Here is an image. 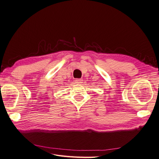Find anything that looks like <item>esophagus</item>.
<instances>
[{
    "instance_id": "esophagus-1",
    "label": "esophagus",
    "mask_w": 159,
    "mask_h": 159,
    "mask_svg": "<svg viewBox=\"0 0 159 159\" xmlns=\"http://www.w3.org/2000/svg\"><path fill=\"white\" fill-rule=\"evenodd\" d=\"M82 81H83V80L81 79H76L75 80V83L78 84H81V83H82Z\"/></svg>"
}]
</instances>
